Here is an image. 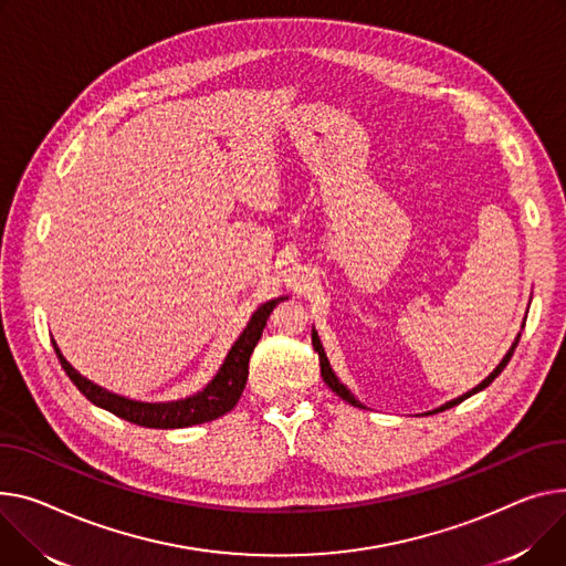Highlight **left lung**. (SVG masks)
Here are the masks:
<instances>
[{"instance_id": "obj_1", "label": "left lung", "mask_w": 566, "mask_h": 566, "mask_svg": "<svg viewBox=\"0 0 566 566\" xmlns=\"http://www.w3.org/2000/svg\"><path fill=\"white\" fill-rule=\"evenodd\" d=\"M521 329H523V325H521ZM518 338H521V332L516 334V338H514V344L510 346V350L505 353V357L501 359V364L486 375V378L478 385V387H473L471 391H467V394H462V396H458V398H453V400H448V402H443L441 407H437V409H432V411H426V413H437V411H443V409H450V407H455V405H460L462 400H467V398H471L473 394H478V391H482V389H486L489 385H492L499 375L503 373V368L507 366V361H510V357L514 355V348H516V344H518ZM312 346H314V350L318 353V361H321V375H323V380H325V385L338 396V398H344L346 402H350V405H355V407H361V409H366V405L364 402H359L357 398H355V394L336 378V373L332 370V366H329V361H327V355H325V348H323V344H321V338H318V332L316 329H312Z\"/></svg>"}]
</instances>
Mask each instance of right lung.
I'll return each mask as SVG.
<instances>
[{
  "instance_id": "obj_1",
  "label": "right lung",
  "mask_w": 566,
  "mask_h": 566,
  "mask_svg": "<svg viewBox=\"0 0 566 566\" xmlns=\"http://www.w3.org/2000/svg\"><path fill=\"white\" fill-rule=\"evenodd\" d=\"M286 297L289 295H280V297L269 300V303L259 305L254 310V314L250 316L248 325L243 327V332L239 334L234 346L230 348L228 357H224V361L220 364L218 373L205 385V389L196 391L193 396L179 398V400L145 402V400H132L127 396L113 394V391L91 382L88 378H84V375L63 357L54 338H52V346L56 350V357H59L63 370L67 373V378L93 405H97L111 413H116V417H120L129 423H136L140 428H157V430L191 428V426L209 423L237 407V402L245 389V382H248L250 355L261 338L263 327H266L271 312Z\"/></svg>"
}]
</instances>
